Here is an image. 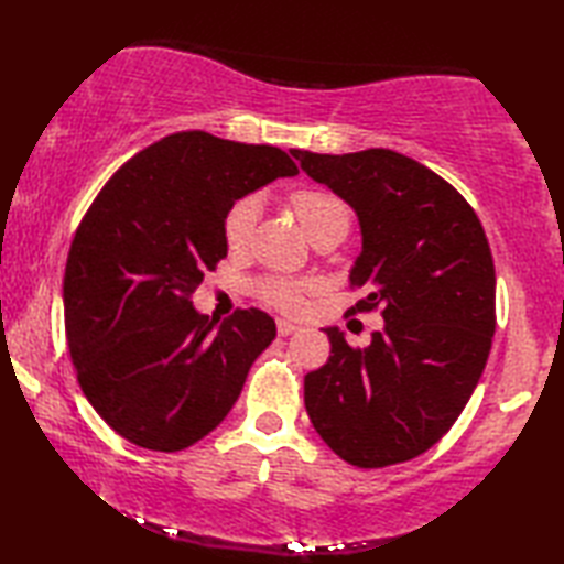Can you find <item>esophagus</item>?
I'll return each mask as SVG.
<instances>
[{
  "label": "esophagus",
  "instance_id": "1",
  "mask_svg": "<svg viewBox=\"0 0 564 564\" xmlns=\"http://www.w3.org/2000/svg\"><path fill=\"white\" fill-rule=\"evenodd\" d=\"M296 330H299L296 324H290V321H278L280 336H292V333H296Z\"/></svg>",
  "mask_w": 564,
  "mask_h": 564
}]
</instances>
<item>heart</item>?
Returning <instances> with one entry per match:
<instances>
[{
	"label": "heart",
	"mask_w": 564,
	"mask_h": 564,
	"mask_svg": "<svg viewBox=\"0 0 564 564\" xmlns=\"http://www.w3.org/2000/svg\"><path fill=\"white\" fill-rule=\"evenodd\" d=\"M292 209L296 214V221L302 224L304 234L314 238L316 234L326 231L330 226H350V206L343 202L338 194L328 189H296L290 197ZM258 221V199L256 197H240L236 199L224 216V240L231 250H240L248 240L252 228ZM304 290L306 284L292 282L284 278H262L256 284V292L268 302L270 306L280 308V312H299L304 304Z\"/></svg>",
	"instance_id": "b5f03b06"
}]
</instances>
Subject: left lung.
Masks as SVG:
<instances>
[{
    "instance_id": "obj_1",
    "label": "left lung",
    "mask_w": 564,
    "mask_h": 564,
    "mask_svg": "<svg viewBox=\"0 0 564 564\" xmlns=\"http://www.w3.org/2000/svg\"><path fill=\"white\" fill-rule=\"evenodd\" d=\"M292 155L358 212L350 286L365 296L348 314L384 318L367 348L326 328L330 358L304 377L306 413L355 467L406 463L451 431L487 365L497 274L485 228L453 185L387 148Z\"/></svg>"
}]
</instances>
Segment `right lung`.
<instances>
[{
  "instance_id": "1",
  "label": "right lung",
  "mask_w": 564,
  "mask_h": 564,
  "mask_svg": "<svg viewBox=\"0 0 564 564\" xmlns=\"http://www.w3.org/2000/svg\"><path fill=\"white\" fill-rule=\"evenodd\" d=\"M299 167L274 145L204 131L165 135L123 163L91 202L67 252L65 336L83 394L133 445L177 453L231 411L274 321L192 306L226 258L236 199Z\"/></svg>"
}]
</instances>
